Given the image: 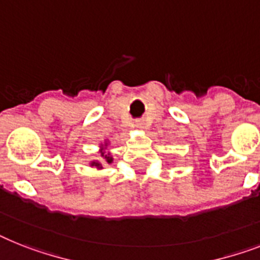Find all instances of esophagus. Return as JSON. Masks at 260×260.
Masks as SVG:
<instances>
[{
    "label": "esophagus",
    "instance_id": "esophagus-1",
    "mask_svg": "<svg viewBox=\"0 0 260 260\" xmlns=\"http://www.w3.org/2000/svg\"><path fill=\"white\" fill-rule=\"evenodd\" d=\"M139 125H141V123H137V126H139Z\"/></svg>",
    "mask_w": 260,
    "mask_h": 260
}]
</instances>
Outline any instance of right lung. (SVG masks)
I'll return each instance as SVG.
<instances>
[{
  "instance_id": "obj_1",
  "label": "right lung",
  "mask_w": 260,
  "mask_h": 260,
  "mask_svg": "<svg viewBox=\"0 0 260 260\" xmlns=\"http://www.w3.org/2000/svg\"><path fill=\"white\" fill-rule=\"evenodd\" d=\"M102 156H105L104 164H111V160H113V158H111V156L104 155V153H102ZM93 166H98V167H101V165H100V164H95V162H93Z\"/></svg>"
}]
</instances>
